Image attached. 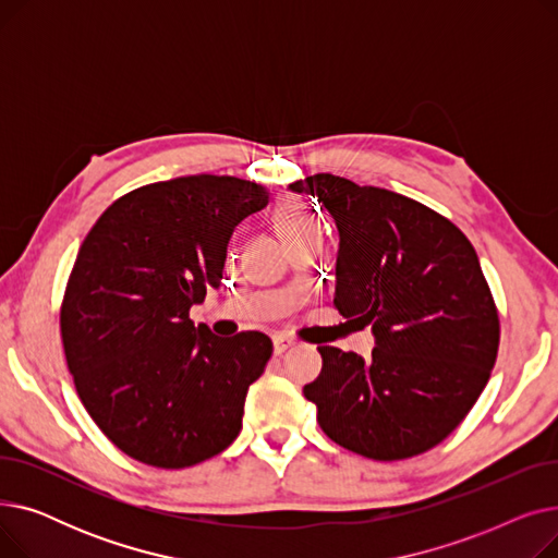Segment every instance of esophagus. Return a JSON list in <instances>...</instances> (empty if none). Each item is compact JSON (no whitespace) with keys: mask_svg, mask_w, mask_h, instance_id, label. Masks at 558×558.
<instances>
[{"mask_svg":"<svg viewBox=\"0 0 558 558\" xmlns=\"http://www.w3.org/2000/svg\"><path fill=\"white\" fill-rule=\"evenodd\" d=\"M294 343H296V341L291 339V337H287V335H276V337H274V350H276V355H282L284 350L291 348Z\"/></svg>","mask_w":558,"mask_h":558,"instance_id":"1","label":"esophagus"}]
</instances>
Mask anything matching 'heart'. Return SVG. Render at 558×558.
I'll list each match as a JSON object with an SVG mask.
<instances>
[{"label":"heart","instance_id":"heart-1","mask_svg":"<svg viewBox=\"0 0 558 558\" xmlns=\"http://www.w3.org/2000/svg\"><path fill=\"white\" fill-rule=\"evenodd\" d=\"M274 221H276V228H278L282 240L291 238V234H296L301 230H307L312 226H318L312 210L301 201H282L276 208Z\"/></svg>","mask_w":558,"mask_h":558}]
</instances>
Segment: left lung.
Listing matches in <instances>:
<instances>
[{
    "label": "left lung",
    "mask_w": 558,
    "mask_h": 558,
    "mask_svg": "<svg viewBox=\"0 0 558 558\" xmlns=\"http://www.w3.org/2000/svg\"><path fill=\"white\" fill-rule=\"evenodd\" d=\"M310 194L339 230L335 307L371 326V360L318 345L303 393L335 444L377 461L421 454L465 418L500 345V318L465 234L402 194L314 173Z\"/></svg>",
    "instance_id": "1"
}]
</instances>
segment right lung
Returning <instances> with one entry per match:
<instances>
[{
    "label": "right lung",
    "instance_id": "right-lung-1",
    "mask_svg": "<svg viewBox=\"0 0 558 558\" xmlns=\"http://www.w3.org/2000/svg\"><path fill=\"white\" fill-rule=\"evenodd\" d=\"M269 192L234 175H181L117 198L83 240L61 307L68 368L87 414L129 457L187 468L242 429L274 343L194 328L221 284L228 242Z\"/></svg>",
    "mask_w": 558,
    "mask_h": 558
}]
</instances>
